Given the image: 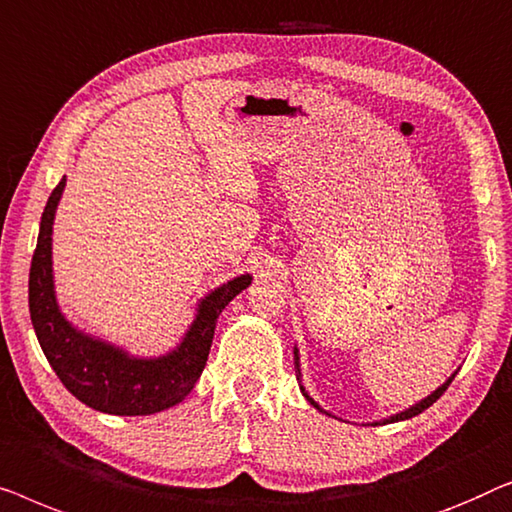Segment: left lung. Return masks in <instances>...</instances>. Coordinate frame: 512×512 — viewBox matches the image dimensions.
I'll use <instances>...</instances> for the list:
<instances>
[{"instance_id": "left-lung-1", "label": "left lung", "mask_w": 512, "mask_h": 512, "mask_svg": "<svg viewBox=\"0 0 512 512\" xmlns=\"http://www.w3.org/2000/svg\"><path fill=\"white\" fill-rule=\"evenodd\" d=\"M294 369H297V380H299V387H301V392H304V397L308 399V401H311V406H315V408H318L320 410V413H325V410H322L320 406H318V403H315L311 397H308V394H306V390H304V385H301V378H299V352L297 350H294ZM452 380H455V373H452V376L448 378V380H445V383L441 385V387H438V390L434 392V394H429V397L427 399H422L420 403H415V406H410L408 410H403V413H399V415H392L390 417V420H383V424L385 422H399V420H408V417H415V415H420L422 413V410H427L429 406H431V403H436L438 399H441L443 397V392L445 390H448V387H450V383H452ZM378 424V422H376Z\"/></svg>"}]
</instances>
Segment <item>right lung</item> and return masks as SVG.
I'll return each mask as SVG.
<instances>
[{
    "instance_id": "add662e5",
    "label": "right lung",
    "mask_w": 512,
    "mask_h": 512,
    "mask_svg": "<svg viewBox=\"0 0 512 512\" xmlns=\"http://www.w3.org/2000/svg\"><path fill=\"white\" fill-rule=\"evenodd\" d=\"M64 181L50 192L43 208L37 250L30 266V315L41 350L62 385L85 406L109 415H153L181 403L204 371L215 322L229 301L250 285L248 273L229 280L199 304L183 343L155 359L129 357L125 350L81 334L64 320L55 301L50 234Z\"/></svg>"
}]
</instances>
